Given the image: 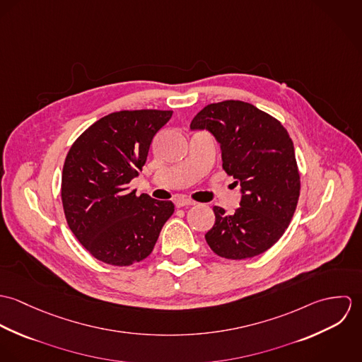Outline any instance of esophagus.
<instances>
[{"label": "esophagus", "instance_id": "34e87169", "mask_svg": "<svg viewBox=\"0 0 362 362\" xmlns=\"http://www.w3.org/2000/svg\"><path fill=\"white\" fill-rule=\"evenodd\" d=\"M192 205H197L194 201L188 199V198H184V197H180L175 199V206L184 207V206H192Z\"/></svg>", "mask_w": 362, "mask_h": 362}]
</instances>
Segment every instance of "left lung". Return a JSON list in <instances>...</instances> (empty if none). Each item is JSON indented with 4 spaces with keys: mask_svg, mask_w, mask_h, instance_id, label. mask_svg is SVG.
Masks as SVG:
<instances>
[{
    "mask_svg": "<svg viewBox=\"0 0 362 362\" xmlns=\"http://www.w3.org/2000/svg\"><path fill=\"white\" fill-rule=\"evenodd\" d=\"M220 144L223 168L240 184L234 214L214 206L205 234L210 250L226 259L254 258L273 247L288 227L300 198V173L287 129L252 104L226 100L206 105L191 122Z\"/></svg>",
    "mask_w": 362,
    "mask_h": 362,
    "instance_id": "obj_1",
    "label": "left lung"
}]
</instances>
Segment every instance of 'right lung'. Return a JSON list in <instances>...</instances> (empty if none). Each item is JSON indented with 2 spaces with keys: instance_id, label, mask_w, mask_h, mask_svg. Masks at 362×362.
I'll return each mask as SVG.
<instances>
[{
  "instance_id": "obj_1",
  "label": "right lung",
  "mask_w": 362,
  "mask_h": 362,
  "mask_svg": "<svg viewBox=\"0 0 362 362\" xmlns=\"http://www.w3.org/2000/svg\"><path fill=\"white\" fill-rule=\"evenodd\" d=\"M171 115L161 110L111 112L90 125L66 155L61 180L66 223L104 263L129 266L148 258L174 213L173 202L136 197L128 187Z\"/></svg>"
}]
</instances>
